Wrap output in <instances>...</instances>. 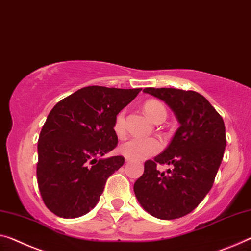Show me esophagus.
Wrapping results in <instances>:
<instances>
[{
    "instance_id": "obj_1",
    "label": "esophagus",
    "mask_w": 251,
    "mask_h": 251,
    "mask_svg": "<svg viewBox=\"0 0 251 251\" xmlns=\"http://www.w3.org/2000/svg\"><path fill=\"white\" fill-rule=\"evenodd\" d=\"M125 161H126V162H129V161H130V159H128V158H126V159H125Z\"/></svg>"
}]
</instances>
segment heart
<instances>
[{
	"instance_id": "heart-1",
	"label": "heart",
	"mask_w": 251,
	"mask_h": 251,
	"mask_svg": "<svg viewBox=\"0 0 251 251\" xmlns=\"http://www.w3.org/2000/svg\"><path fill=\"white\" fill-rule=\"evenodd\" d=\"M144 110L153 122L166 119L167 111L161 102L156 100H148L144 103ZM126 110L123 109L116 115L114 130L117 135L125 133ZM162 150V142L156 137H130L119 145L118 151L128 159H147L156 154Z\"/></svg>"
}]
</instances>
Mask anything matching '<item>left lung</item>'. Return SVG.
Masks as SVG:
<instances>
[{"label":"left lung","instance_id":"left-lung-1","mask_svg":"<svg viewBox=\"0 0 251 251\" xmlns=\"http://www.w3.org/2000/svg\"><path fill=\"white\" fill-rule=\"evenodd\" d=\"M143 92L166 102L180 126L168 148L145 161L134 193L155 218H182L200 205L214 184L226 145V126L221 115L198 92L174 88H145ZM159 164L174 168L168 174L160 173Z\"/></svg>","mask_w":251,"mask_h":251}]
</instances>
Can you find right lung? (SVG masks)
Returning a JSON list of instances; mask_svg holds the SVG:
<instances>
[{
  "label": "right lung",
  "instance_id": "1",
  "mask_svg": "<svg viewBox=\"0 0 251 251\" xmlns=\"http://www.w3.org/2000/svg\"><path fill=\"white\" fill-rule=\"evenodd\" d=\"M141 89L91 85L66 97L48 114L38 140L37 182L55 215L73 219L98 203L124 156L98 159L117 147L116 115Z\"/></svg>",
  "mask_w": 251,
  "mask_h": 251
}]
</instances>
